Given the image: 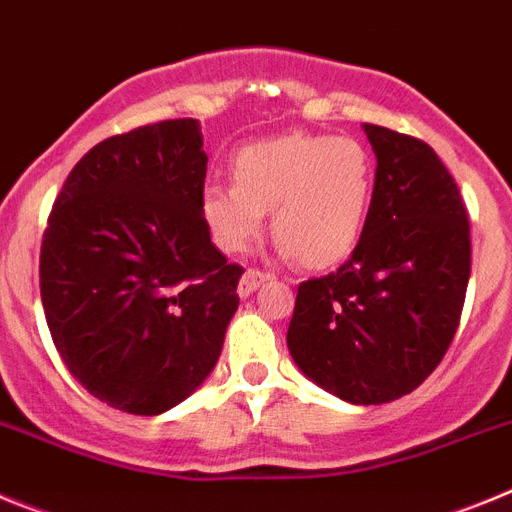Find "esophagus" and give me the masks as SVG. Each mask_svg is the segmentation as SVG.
Segmentation results:
<instances>
[{
  "label": "esophagus",
  "instance_id": "obj_1",
  "mask_svg": "<svg viewBox=\"0 0 512 512\" xmlns=\"http://www.w3.org/2000/svg\"><path fill=\"white\" fill-rule=\"evenodd\" d=\"M266 277L269 274H264V271H256V269H248L246 274L241 277V282H238V295L241 297H251L256 289L261 287V284L266 282Z\"/></svg>",
  "mask_w": 512,
  "mask_h": 512
}]
</instances>
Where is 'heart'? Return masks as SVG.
<instances>
[{"label": "heart", "instance_id": "heart-1", "mask_svg": "<svg viewBox=\"0 0 512 512\" xmlns=\"http://www.w3.org/2000/svg\"><path fill=\"white\" fill-rule=\"evenodd\" d=\"M372 189V156L359 140L292 133L243 148L233 184L205 187L200 212L220 251L243 253L271 210L279 251L328 269L359 243Z\"/></svg>", "mask_w": 512, "mask_h": 512}]
</instances>
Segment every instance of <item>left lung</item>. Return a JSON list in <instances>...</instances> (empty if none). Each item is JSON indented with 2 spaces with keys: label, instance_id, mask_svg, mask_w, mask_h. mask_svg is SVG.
I'll list each match as a JSON object with an SVG mask.
<instances>
[{
  "label": "left lung",
  "instance_id": "obj_1",
  "mask_svg": "<svg viewBox=\"0 0 512 512\" xmlns=\"http://www.w3.org/2000/svg\"><path fill=\"white\" fill-rule=\"evenodd\" d=\"M377 156L366 225L338 271L297 287L289 354L351 405L408 395L441 364L472 271L469 217L431 146L361 125Z\"/></svg>",
  "mask_w": 512,
  "mask_h": 512
}]
</instances>
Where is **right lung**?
<instances>
[{
    "mask_svg": "<svg viewBox=\"0 0 512 512\" xmlns=\"http://www.w3.org/2000/svg\"><path fill=\"white\" fill-rule=\"evenodd\" d=\"M205 174L200 122H156L94 146L48 217L45 320L76 382L110 408L166 413L220 359L243 269L212 246Z\"/></svg>",
    "mask_w": 512,
    "mask_h": 512,
    "instance_id": "1",
    "label": "right lung"
}]
</instances>
